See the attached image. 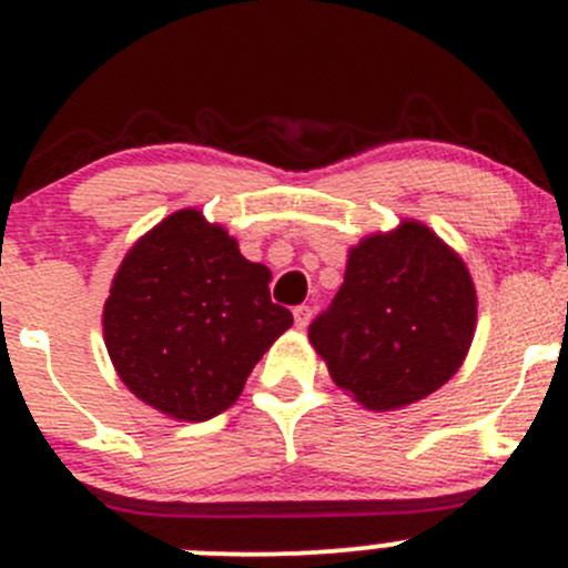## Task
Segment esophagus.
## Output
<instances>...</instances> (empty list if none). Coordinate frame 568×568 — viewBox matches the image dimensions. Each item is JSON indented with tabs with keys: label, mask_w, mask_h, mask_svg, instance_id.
I'll list each match as a JSON object with an SVG mask.
<instances>
[{
	"label": "esophagus",
	"mask_w": 568,
	"mask_h": 568,
	"mask_svg": "<svg viewBox=\"0 0 568 568\" xmlns=\"http://www.w3.org/2000/svg\"><path fill=\"white\" fill-rule=\"evenodd\" d=\"M310 315H313V310L307 307V304H300V307H294V321L300 329H304V326L310 324Z\"/></svg>",
	"instance_id": "1"
}]
</instances>
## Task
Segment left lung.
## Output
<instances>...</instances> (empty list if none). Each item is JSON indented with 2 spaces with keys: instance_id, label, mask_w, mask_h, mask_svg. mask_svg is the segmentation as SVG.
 <instances>
[{
  "instance_id": "left-lung-1",
  "label": "left lung",
  "mask_w": 568,
  "mask_h": 568,
  "mask_svg": "<svg viewBox=\"0 0 568 568\" xmlns=\"http://www.w3.org/2000/svg\"><path fill=\"white\" fill-rule=\"evenodd\" d=\"M474 329L468 266L425 223L403 220L348 250L343 285L310 324V343L356 403L397 410L457 373Z\"/></svg>"
}]
</instances>
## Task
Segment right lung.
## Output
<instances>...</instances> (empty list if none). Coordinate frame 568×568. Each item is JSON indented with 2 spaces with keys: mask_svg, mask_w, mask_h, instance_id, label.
Listing matches in <instances>:
<instances>
[{
  "mask_svg": "<svg viewBox=\"0 0 568 568\" xmlns=\"http://www.w3.org/2000/svg\"><path fill=\"white\" fill-rule=\"evenodd\" d=\"M272 272L239 253L223 225L179 209L146 231L113 274L103 337L135 397L182 422L236 403L294 315L268 296Z\"/></svg>",
  "mask_w": 568,
  "mask_h": 568,
  "instance_id": "add662e5",
  "label": "right lung"
}]
</instances>
